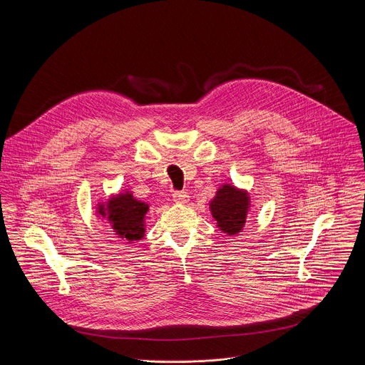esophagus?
I'll list each match as a JSON object with an SVG mask.
<instances>
[{
  "instance_id": "obj_1",
  "label": "esophagus",
  "mask_w": 365,
  "mask_h": 365,
  "mask_svg": "<svg viewBox=\"0 0 365 365\" xmlns=\"http://www.w3.org/2000/svg\"><path fill=\"white\" fill-rule=\"evenodd\" d=\"M173 200L176 203H186L189 200V195L186 192H183V190H176L173 193Z\"/></svg>"
}]
</instances>
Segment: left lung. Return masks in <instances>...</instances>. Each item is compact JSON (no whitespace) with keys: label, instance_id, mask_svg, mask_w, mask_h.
Segmentation results:
<instances>
[{"label":"left lung","instance_id":"left-lung-1","mask_svg":"<svg viewBox=\"0 0 365 365\" xmlns=\"http://www.w3.org/2000/svg\"><path fill=\"white\" fill-rule=\"evenodd\" d=\"M210 207L220 230L228 235H235L244 228L250 210V196L232 185H222Z\"/></svg>","mask_w":365,"mask_h":365}]
</instances>
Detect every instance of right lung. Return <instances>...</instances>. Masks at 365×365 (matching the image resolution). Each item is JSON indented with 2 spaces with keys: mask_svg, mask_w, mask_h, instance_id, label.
I'll return each instance as SVG.
<instances>
[{
  "mask_svg": "<svg viewBox=\"0 0 365 365\" xmlns=\"http://www.w3.org/2000/svg\"><path fill=\"white\" fill-rule=\"evenodd\" d=\"M148 205L137 200L131 193L113 196L107 203H98V214L106 218L118 238L130 242L144 237V218Z\"/></svg>",
  "mask_w": 365,
  "mask_h": 365,
  "instance_id": "1",
  "label": "right lung"
}]
</instances>
